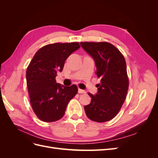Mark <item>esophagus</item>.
I'll return each mask as SVG.
<instances>
[{"label":"esophagus","instance_id":"1","mask_svg":"<svg viewBox=\"0 0 158 158\" xmlns=\"http://www.w3.org/2000/svg\"><path fill=\"white\" fill-rule=\"evenodd\" d=\"M78 92L79 94H85V91H84V90H83V89H80V88H78Z\"/></svg>","mask_w":158,"mask_h":158}]
</instances>
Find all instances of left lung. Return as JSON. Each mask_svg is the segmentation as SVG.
I'll return each mask as SVG.
<instances>
[{"label": "left lung", "instance_id": "left-lung-1", "mask_svg": "<svg viewBox=\"0 0 158 158\" xmlns=\"http://www.w3.org/2000/svg\"><path fill=\"white\" fill-rule=\"evenodd\" d=\"M80 45L94 60L95 74L101 79L97 94L88 93L92 99L84 106L85 114L95 122L111 120L120 111L128 89L125 57L107 42H81Z\"/></svg>", "mask_w": 158, "mask_h": 158}]
</instances>
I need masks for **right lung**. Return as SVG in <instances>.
Returning <instances> with one entry per match:
<instances>
[{
    "mask_svg": "<svg viewBox=\"0 0 158 158\" xmlns=\"http://www.w3.org/2000/svg\"><path fill=\"white\" fill-rule=\"evenodd\" d=\"M80 47L78 43L47 45L37 51L26 70V82L32 109L44 122H54L64 116L66 106L78 92L75 84L56 83L66 59Z\"/></svg>",
    "mask_w": 158,
    "mask_h": 158,
    "instance_id": "obj_1",
    "label": "right lung"
}]
</instances>
